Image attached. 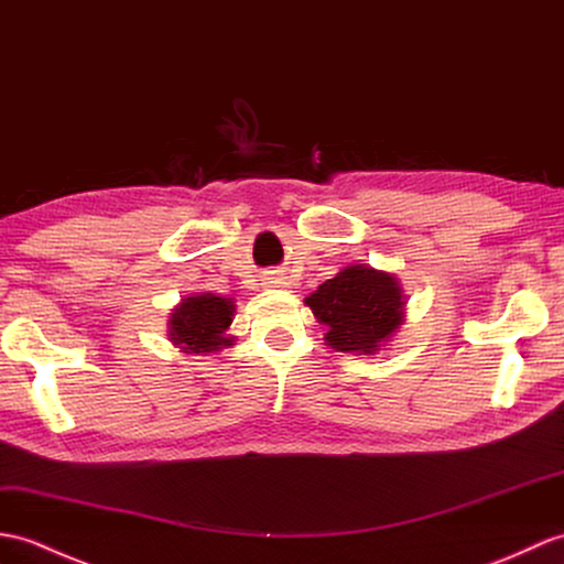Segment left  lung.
I'll use <instances>...</instances> for the list:
<instances>
[{"mask_svg": "<svg viewBox=\"0 0 564 564\" xmlns=\"http://www.w3.org/2000/svg\"><path fill=\"white\" fill-rule=\"evenodd\" d=\"M314 317L326 324V346L372 356L403 322V295L387 271L352 264L305 297Z\"/></svg>", "mask_w": 564, "mask_h": 564, "instance_id": "left-lung-1", "label": "left lung"}]
</instances>
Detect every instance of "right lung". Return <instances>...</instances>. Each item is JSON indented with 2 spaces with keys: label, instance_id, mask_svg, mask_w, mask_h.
I'll return each instance as SVG.
<instances>
[{
  "label": "right lung",
  "instance_id": "1",
  "mask_svg": "<svg viewBox=\"0 0 564 564\" xmlns=\"http://www.w3.org/2000/svg\"><path fill=\"white\" fill-rule=\"evenodd\" d=\"M232 312V300L214 293L185 297L170 317V338L185 352H214L232 346V338L226 336Z\"/></svg>",
  "mask_w": 564,
  "mask_h": 564
}]
</instances>
